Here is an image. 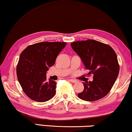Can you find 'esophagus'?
Segmentation results:
<instances>
[{"instance_id":"esophagus-1","label":"esophagus","mask_w":132,"mask_h":132,"mask_svg":"<svg viewBox=\"0 0 132 132\" xmlns=\"http://www.w3.org/2000/svg\"><path fill=\"white\" fill-rule=\"evenodd\" d=\"M70 81H71V82H72V83H76V82H77V80H74V79H70Z\"/></svg>"}]
</instances>
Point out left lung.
<instances>
[{
  "label": "left lung",
  "mask_w": 132,
  "mask_h": 132,
  "mask_svg": "<svg viewBox=\"0 0 132 132\" xmlns=\"http://www.w3.org/2000/svg\"><path fill=\"white\" fill-rule=\"evenodd\" d=\"M71 46L80 56L86 69L93 74V81L83 83L84 90L78 96L86 101L104 98L113 86L119 73L117 56L110 46L95 40L77 41Z\"/></svg>",
  "instance_id": "obj_1"
}]
</instances>
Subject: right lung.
Listing matches in <instances>:
<instances>
[{"label": "right lung", "instance_id": "1", "mask_svg": "<svg viewBox=\"0 0 132 132\" xmlns=\"http://www.w3.org/2000/svg\"><path fill=\"white\" fill-rule=\"evenodd\" d=\"M66 42L37 43L21 53L16 67L18 81L28 98L37 102L50 100L56 93V81L46 80V72L53 66Z\"/></svg>", "mask_w": 132, "mask_h": 132}]
</instances>
